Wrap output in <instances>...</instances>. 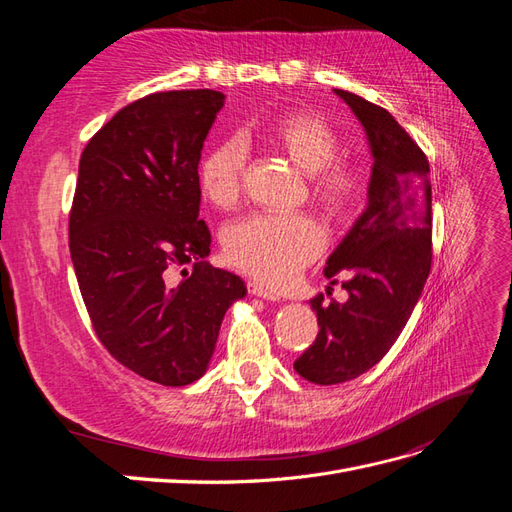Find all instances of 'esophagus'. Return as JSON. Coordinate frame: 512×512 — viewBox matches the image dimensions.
Here are the masks:
<instances>
[{
	"label": "esophagus",
	"instance_id": "34e87169",
	"mask_svg": "<svg viewBox=\"0 0 512 512\" xmlns=\"http://www.w3.org/2000/svg\"><path fill=\"white\" fill-rule=\"evenodd\" d=\"M247 290H250V294H254V297H260V299H265V301H280L282 299V294L277 292L275 288L265 286V284H260V282H247Z\"/></svg>",
	"mask_w": 512,
	"mask_h": 512
}]
</instances>
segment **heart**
Masks as SVG:
<instances>
[{
    "mask_svg": "<svg viewBox=\"0 0 512 512\" xmlns=\"http://www.w3.org/2000/svg\"><path fill=\"white\" fill-rule=\"evenodd\" d=\"M265 141L280 149L312 179V194L333 218H346L365 194L359 166L335 160L339 141L320 115L292 111L265 130ZM247 153L239 138L211 147L198 168L203 196L213 207L232 209L243 190ZM322 226L305 213H256L228 226L224 256L232 267L267 286H282L324 250Z\"/></svg>",
    "mask_w": 512,
    "mask_h": 512,
    "instance_id": "obj_1",
    "label": "heart"
}]
</instances>
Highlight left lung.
I'll return each instance as SVG.
<instances>
[{
    "instance_id": "left-lung-1",
    "label": "left lung",
    "mask_w": 512,
    "mask_h": 512,
    "mask_svg": "<svg viewBox=\"0 0 512 512\" xmlns=\"http://www.w3.org/2000/svg\"><path fill=\"white\" fill-rule=\"evenodd\" d=\"M361 121L371 158L367 207L327 260L324 275L352 277L342 284L346 303L318 294L316 342L294 371L314 384L359 378L391 350L421 297L431 269L429 162L410 134L382 106L335 89ZM331 294V292H329Z\"/></svg>"
}]
</instances>
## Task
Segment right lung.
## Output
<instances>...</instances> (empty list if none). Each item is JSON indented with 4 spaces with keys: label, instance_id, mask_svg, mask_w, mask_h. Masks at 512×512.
<instances>
[{
    "label": "right lung",
    "instance_id": "add662e5",
    "mask_svg": "<svg viewBox=\"0 0 512 512\" xmlns=\"http://www.w3.org/2000/svg\"><path fill=\"white\" fill-rule=\"evenodd\" d=\"M224 106L213 89L160 91L108 121L83 149L70 256L91 324L123 367L164 386L205 374L239 275L215 269L198 220V162ZM195 262L181 283L169 271Z\"/></svg>",
    "mask_w": 512,
    "mask_h": 512
}]
</instances>
